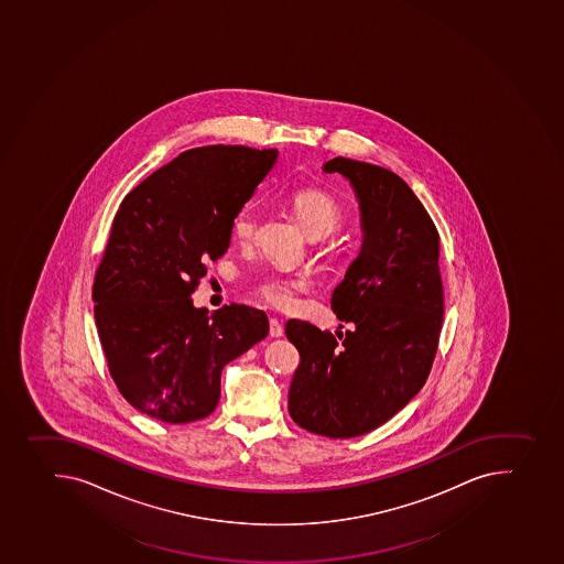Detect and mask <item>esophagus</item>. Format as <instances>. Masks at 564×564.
Masks as SVG:
<instances>
[{
  "mask_svg": "<svg viewBox=\"0 0 564 564\" xmlns=\"http://www.w3.org/2000/svg\"><path fill=\"white\" fill-rule=\"evenodd\" d=\"M269 335L273 336V338L284 335V327H282V324L276 318L269 321Z\"/></svg>",
  "mask_w": 564,
  "mask_h": 564,
  "instance_id": "esophagus-1",
  "label": "esophagus"
}]
</instances>
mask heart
I'll return each mask as SVG.
<instances>
[{
	"label": "heart",
	"mask_w": 564,
	"mask_h": 564,
	"mask_svg": "<svg viewBox=\"0 0 564 564\" xmlns=\"http://www.w3.org/2000/svg\"><path fill=\"white\" fill-rule=\"evenodd\" d=\"M291 206L305 234L311 239H324L335 234L344 220V208L330 193L318 188H304L293 193ZM260 209L257 203H246L231 220V234L239 243H249L257 237ZM310 280L302 274H269L259 285L257 295L276 310L295 307L300 293L307 290Z\"/></svg>",
	"instance_id": "b5f03b06"
}]
</instances>
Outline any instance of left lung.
<instances>
[{"instance_id":"1","label":"left lung","mask_w":564,"mask_h":564,"mask_svg":"<svg viewBox=\"0 0 564 564\" xmlns=\"http://www.w3.org/2000/svg\"><path fill=\"white\" fill-rule=\"evenodd\" d=\"M324 172L349 178L366 235L330 299L338 321L350 325L346 335L335 338L310 322L285 324L300 352L290 414L318 436L356 437L391 420L431 375L445 311L440 234L391 170L335 158Z\"/></svg>"}]
</instances>
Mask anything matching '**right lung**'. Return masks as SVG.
I'll return each mask as SVG.
<instances>
[{
	"label": "right lung",
	"instance_id": "right-lung-1",
	"mask_svg": "<svg viewBox=\"0 0 564 564\" xmlns=\"http://www.w3.org/2000/svg\"><path fill=\"white\" fill-rule=\"evenodd\" d=\"M276 155L193 148L122 198L91 299L108 371L142 414L164 423L209 416L224 366L268 336L264 311L231 304L208 316L192 295Z\"/></svg>",
	"mask_w": 564,
	"mask_h": 564
}]
</instances>
